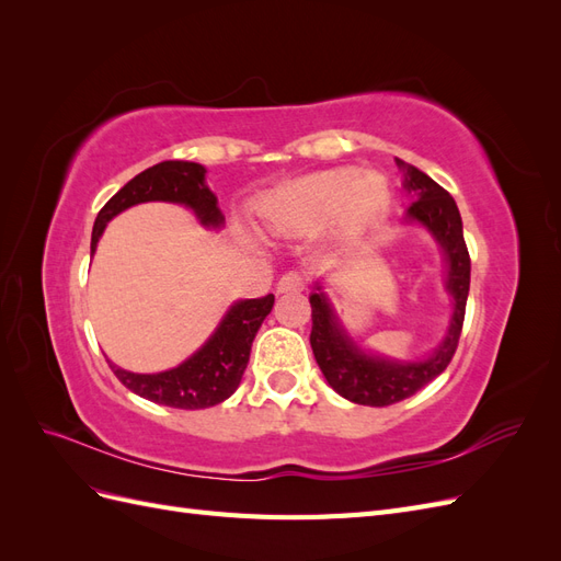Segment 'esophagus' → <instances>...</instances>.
Masks as SVG:
<instances>
[{
	"mask_svg": "<svg viewBox=\"0 0 561 561\" xmlns=\"http://www.w3.org/2000/svg\"><path fill=\"white\" fill-rule=\"evenodd\" d=\"M304 287H307V280H304V276L297 274V271H290V274H285V276L278 280L276 290H278L280 295H295V293H301Z\"/></svg>",
	"mask_w": 561,
	"mask_h": 561,
	"instance_id": "obj_1",
	"label": "esophagus"
}]
</instances>
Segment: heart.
I'll return each instance as SVG.
<instances>
[{
	"label": "heart",
	"mask_w": 561,
	"mask_h": 561,
	"mask_svg": "<svg viewBox=\"0 0 561 561\" xmlns=\"http://www.w3.org/2000/svg\"><path fill=\"white\" fill-rule=\"evenodd\" d=\"M393 184L381 171L353 165L330 168L278 184L254 203V215L274 233H316L322 229L358 231L390 208Z\"/></svg>",
	"instance_id": "heart-1"
}]
</instances>
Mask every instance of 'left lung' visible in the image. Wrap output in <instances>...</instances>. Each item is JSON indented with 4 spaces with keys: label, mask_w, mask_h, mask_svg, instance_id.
I'll return each mask as SVG.
<instances>
[{
    "label": "left lung",
    "mask_w": 561,
    "mask_h": 561,
    "mask_svg": "<svg viewBox=\"0 0 561 561\" xmlns=\"http://www.w3.org/2000/svg\"><path fill=\"white\" fill-rule=\"evenodd\" d=\"M398 168L404 175L402 186L414 201L407 208L404 222H416L426 229L445 254V290L454 299L449 328L439 346L423 360H393L363 351L339 320L330 297L316 283L311 293V348L316 363L328 383L339 396L367 407L396 404L414 396L451 363L458 336H461L466 301L470 290V254L463 241L461 213L456 201L435 180L419 168L400 159Z\"/></svg>",
    "instance_id": "1"
}]
</instances>
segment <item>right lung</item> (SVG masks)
<instances>
[{
  "instance_id": "right-lung-1",
  "label": "right lung",
  "mask_w": 561,
  "mask_h": 561,
  "mask_svg": "<svg viewBox=\"0 0 561 561\" xmlns=\"http://www.w3.org/2000/svg\"><path fill=\"white\" fill-rule=\"evenodd\" d=\"M147 201L180 203V206L192 208L198 222L208 229H219L225 225L217 196L206 184V168L194 161H161L126 182L98 213L91 252H95L110 219ZM271 309H274V295L233 301L206 344L182 365L157 371V375H135V371L116 367L110 360L107 363L116 379L130 388L135 396L157 404L175 407V410H206V407L225 402L239 388L250 360L254 334L262 328Z\"/></svg>"
}]
</instances>
